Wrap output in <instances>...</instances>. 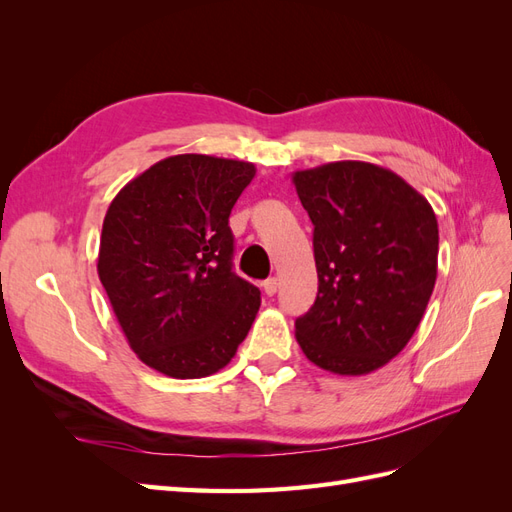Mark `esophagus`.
Masks as SVG:
<instances>
[{
  "instance_id": "esophagus-1",
  "label": "esophagus",
  "mask_w": 512,
  "mask_h": 512,
  "mask_svg": "<svg viewBox=\"0 0 512 512\" xmlns=\"http://www.w3.org/2000/svg\"><path fill=\"white\" fill-rule=\"evenodd\" d=\"M277 288H280V282H277V277H269V280L262 284V290H265V294H269V297H273V294L277 292Z\"/></svg>"
}]
</instances>
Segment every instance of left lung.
I'll return each instance as SVG.
<instances>
[{"label": "left lung", "instance_id": "8db88e82", "mask_svg": "<svg viewBox=\"0 0 512 512\" xmlns=\"http://www.w3.org/2000/svg\"><path fill=\"white\" fill-rule=\"evenodd\" d=\"M314 224L318 294L297 318L314 365L369 374L406 348L438 275V220L427 198L393 170L331 162L292 175Z\"/></svg>", "mask_w": 512, "mask_h": 512}]
</instances>
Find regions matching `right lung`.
<instances>
[{
  "instance_id": "1",
  "label": "right lung",
  "mask_w": 512,
  "mask_h": 512,
  "mask_svg": "<svg viewBox=\"0 0 512 512\" xmlns=\"http://www.w3.org/2000/svg\"><path fill=\"white\" fill-rule=\"evenodd\" d=\"M250 162L183 153L123 185L106 211L98 275L138 359L192 380L235 356L260 290L232 271L230 211Z\"/></svg>"
}]
</instances>
